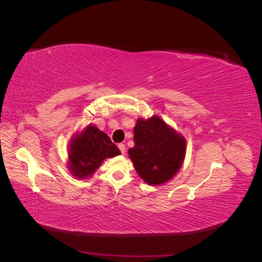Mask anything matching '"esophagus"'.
Listing matches in <instances>:
<instances>
[{"label": "esophagus", "mask_w": 262, "mask_h": 262, "mask_svg": "<svg viewBox=\"0 0 262 262\" xmlns=\"http://www.w3.org/2000/svg\"><path fill=\"white\" fill-rule=\"evenodd\" d=\"M118 147H119V149L121 150V153H122V154H124V153H125V145H124V144L120 143V144L118 145Z\"/></svg>", "instance_id": "esophagus-1"}]
</instances>
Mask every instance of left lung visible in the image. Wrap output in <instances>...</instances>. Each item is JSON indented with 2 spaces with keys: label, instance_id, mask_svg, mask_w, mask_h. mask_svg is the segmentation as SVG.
Returning a JSON list of instances; mask_svg holds the SVG:
<instances>
[{
  "label": "left lung",
  "instance_id": "left-lung-1",
  "mask_svg": "<svg viewBox=\"0 0 262 262\" xmlns=\"http://www.w3.org/2000/svg\"><path fill=\"white\" fill-rule=\"evenodd\" d=\"M134 146L128 154L138 175L149 186L175 177L186 157V139L161 117L138 118L133 129Z\"/></svg>",
  "mask_w": 262,
  "mask_h": 262
}]
</instances>
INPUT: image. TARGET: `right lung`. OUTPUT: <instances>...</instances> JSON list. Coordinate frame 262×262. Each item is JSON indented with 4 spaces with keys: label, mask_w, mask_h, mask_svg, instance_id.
<instances>
[{
    "label": "right lung",
    "mask_w": 262,
    "mask_h": 262,
    "mask_svg": "<svg viewBox=\"0 0 262 262\" xmlns=\"http://www.w3.org/2000/svg\"><path fill=\"white\" fill-rule=\"evenodd\" d=\"M67 150L68 168L77 179L91 178L106 158L121 154L107 134L91 123L73 134Z\"/></svg>",
    "instance_id": "right-lung-1"
}]
</instances>
